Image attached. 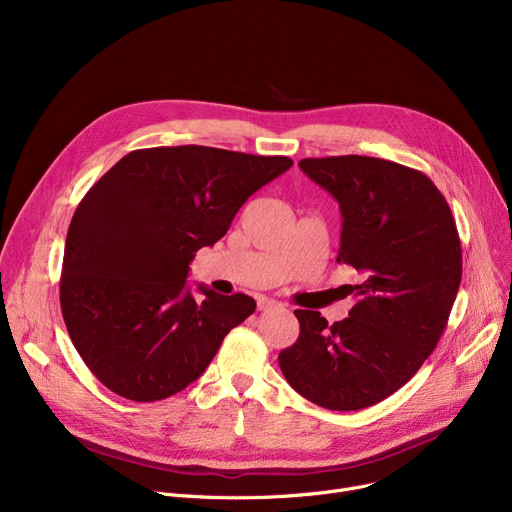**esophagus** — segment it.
I'll return each instance as SVG.
<instances>
[{"label": "esophagus", "mask_w": 512, "mask_h": 512, "mask_svg": "<svg viewBox=\"0 0 512 512\" xmlns=\"http://www.w3.org/2000/svg\"><path fill=\"white\" fill-rule=\"evenodd\" d=\"M274 307H278V301H274V299H267V297H259L257 299V309L259 311H270Z\"/></svg>", "instance_id": "34e87169"}]
</instances>
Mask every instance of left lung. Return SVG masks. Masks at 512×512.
<instances>
[{
	"instance_id": "1",
	"label": "left lung",
	"mask_w": 512,
	"mask_h": 512,
	"mask_svg": "<svg viewBox=\"0 0 512 512\" xmlns=\"http://www.w3.org/2000/svg\"><path fill=\"white\" fill-rule=\"evenodd\" d=\"M301 170L338 201L336 261L363 282L334 321L297 309L301 334L278 355L286 382L330 411H359L405 386L434 353L463 276L452 211L423 172L363 155L307 157Z\"/></svg>"
}]
</instances>
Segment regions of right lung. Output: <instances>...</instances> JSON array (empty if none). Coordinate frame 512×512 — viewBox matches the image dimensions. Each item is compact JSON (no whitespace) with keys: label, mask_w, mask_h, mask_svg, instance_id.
Wrapping results in <instances>:
<instances>
[{"label":"right lung","mask_w":512,"mask_h":512,"mask_svg":"<svg viewBox=\"0 0 512 512\" xmlns=\"http://www.w3.org/2000/svg\"><path fill=\"white\" fill-rule=\"evenodd\" d=\"M290 166L284 155L151 147L130 151L89 188L66 236L60 305L74 348L105 388L155 402L207 369L255 301L203 286L197 301L188 263Z\"/></svg>","instance_id":"right-lung-1"}]
</instances>
